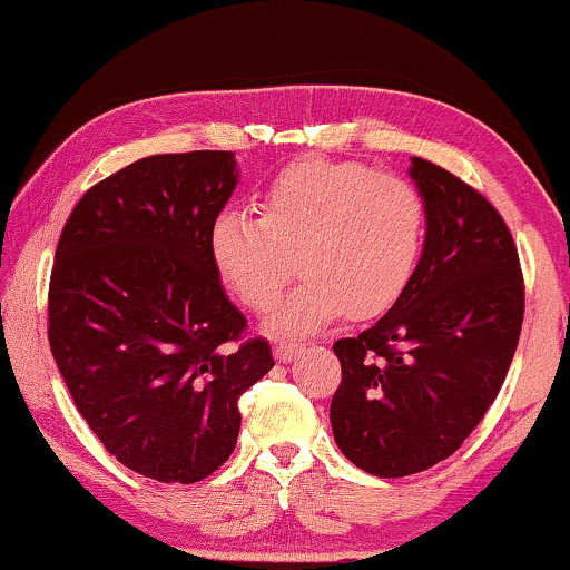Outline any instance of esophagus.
I'll return each mask as SVG.
<instances>
[{
    "label": "esophagus",
    "mask_w": 570,
    "mask_h": 570,
    "mask_svg": "<svg viewBox=\"0 0 570 570\" xmlns=\"http://www.w3.org/2000/svg\"><path fill=\"white\" fill-rule=\"evenodd\" d=\"M301 350H303L301 342H279L275 347V357L283 363H291L295 361V355H301Z\"/></svg>",
    "instance_id": "34e87169"
}]
</instances>
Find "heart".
I'll return each instance as SVG.
<instances>
[{"label": "heart", "instance_id": "obj_1", "mask_svg": "<svg viewBox=\"0 0 570 570\" xmlns=\"http://www.w3.org/2000/svg\"><path fill=\"white\" fill-rule=\"evenodd\" d=\"M428 205L410 178L365 163L308 158L264 186L259 217L225 209L209 225L220 283L252 311H267L293 277H306L272 311L269 330L306 334L347 311L386 314L415 277Z\"/></svg>", "mask_w": 570, "mask_h": 570}]
</instances>
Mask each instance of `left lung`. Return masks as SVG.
Here are the masks:
<instances>
[{
  "label": "left lung",
  "instance_id": "obj_1",
  "mask_svg": "<svg viewBox=\"0 0 570 570\" xmlns=\"http://www.w3.org/2000/svg\"><path fill=\"white\" fill-rule=\"evenodd\" d=\"M428 238L400 301L371 330L334 342L342 381L334 441L363 472L407 478L462 446L501 392L524 322L509 225L478 189L412 158Z\"/></svg>",
  "mask_w": 570,
  "mask_h": 570
}]
</instances>
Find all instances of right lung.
Instances as JSON below:
<instances>
[{
  "label": "right lung",
  "mask_w": 570,
  "mask_h": 570,
  "mask_svg": "<svg viewBox=\"0 0 570 570\" xmlns=\"http://www.w3.org/2000/svg\"><path fill=\"white\" fill-rule=\"evenodd\" d=\"M233 153L150 155L90 186L61 230L49 345L106 451L158 482L228 462L238 400L275 361L209 259V225L236 189Z\"/></svg>",
  "instance_id": "right-lung-1"
}]
</instances>
